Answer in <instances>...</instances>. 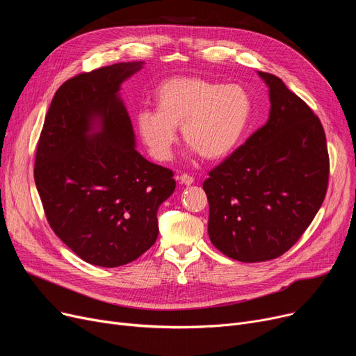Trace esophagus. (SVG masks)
Returning <instances> with one entry per match:
<instances>
[{"label": "esophagus", "instance_id": "esophagus-1", "mask_svg": "<svg viewBox=\"0 0 356 356\" xmlns=\"http://www.w3.org/2000/svg\"><path fill=\"white\" fill-rule=\"evenodd\" d=\"M179 180H180L183 184H186V186H191V184L195 181L193 176H191V175H188V173H183V175H180Z\"/></svg>", "mask_w": 356, "mask_h": 356}]
</instances>
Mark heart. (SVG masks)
I'll use <instances>...</instances> for the list:
<instances>
[{"label": "heart", "instance_id": "b5f03b06", "mask_svg": "<svg viewBox=\"0 0 356 356\" xmlns=\"http://www.w3.org/2000/svg\"><path fill=\"white\" fill-rule=\"evenodd\" d=\"M156 108L141 109L137 129L149 154L172 159L177 127L207 160L228 157L245 138L252 120V98L241 85L200 78H173L156 90Z\"/></svg>", "mask_w": 356, "mask_h": 356}]
</instances>
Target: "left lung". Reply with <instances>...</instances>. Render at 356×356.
Listing matches in <instances>:
<instances>
[{
	"label": "left lung",
	"mask_w": 356,
	"mask_h": 356,
	"mask_svg": "<svg viewBox=\"0 0 356 356\" xmlns=\"http://www.w3.org/2000/svg\"><path fill=\"white\" fill-rule=\"evenodd\" d=\"M258 74L270 89L268 121L203 181L212 244L241 263L289 251L321 209L329 181L321 120L282 79Z\"/></svg>",
	"instance_id": "obj_1"
}]
</instances>
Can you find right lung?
<instances>
[{"instance_id":"right-lung-1","label":"right lung","mask_w":356,"mask_h":356,"mask_svg":"<svg viewBox=\"0 0 356 356\" xmlns=\"http://www.w3.org/2000/svg\"><path fill=\"white\" fill-rule=\"evenodd\" d=\"M143 67L125 62L83 72L51 99L37 144L34 181L53 232L83 261L131 263L159 235L157 211L176 189L170 168L145 160L121 101ZM100 125L97 134L92 127Z\"/></svg>"}]
</instances>
